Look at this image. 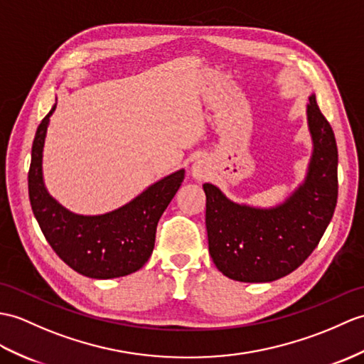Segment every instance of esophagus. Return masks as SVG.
<instances>
[{"instance_id":"34e87169","label":"esophagus","mask_w":364,"mask_h":364,"mask_svg":"<svg viewBox=\"0 0 364 364\" xmlns=\"http://www.w3.org/2000/svg\"><path fill=\"white\" fill-rule=\"evenodd\" d=\"M206 172H208V167L203 161H197L196 164L192 166V176H193V178L203 180L206 176Z\"/></svg>"}]
</instances>
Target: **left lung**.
<instances>
[{
  "mask_svg": "<svg viewBox=\"0 0 364 364\" xmlns=\"http://www.w3.org/2000/svg\"><path fill=\"white\" fill-rule=\"evenodd\" d=\"M307 105L314 155L299 188L282 205L251 208L205 183L209 255L234 281L272 282L294 272L323 237L338 198V149L315 95Z\"/></svg>",
  "mask_w": 364,
  "mask_h": 364,
  "instance_id": "left-lung-1",
  "label": "left lung"
}]
</instances>
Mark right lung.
<instances>
[{
	"mask_svg": "<svg viewBox=\"0 0 364 364\" xmlns=\"http://www.w3.org/2000/svg\"><path fill=\"white\" fill-rule=\"evenodd\" d=\"M40 122L32 144L28 173L29 200L45 239L68 267L92 279L127 276L149 260L155 247L159 217L184 180V171L151 184L125 206L104 215H77L49 196L41 175V158L49 116Z\"/></svg>",
	"mask_w": 364,
	"mask_h": 364,
	"instance_id": "right-lung-1",
	"label": "right lung"
}]
</instances>
